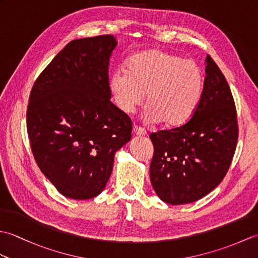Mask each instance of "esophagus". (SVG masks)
I'll use <instances>...</instances> for the list:
<instances>
[{"label": "esophagus", "mask_w": 258, "mask_h": 258, "mask_svg": "<svg viewBox=\"0 0 258 258\" xmlns=\"http://www.w3.org/2000/svg\"><path fill=\"white\" fill-rule=\"evenodd\" d=\"M133 133L135 135H138V136H145L147 134L146 131L144 128L139 127V126H136V125L133 126Z\"/></svg>", "instance_id": "34e87169"}]
</instances>
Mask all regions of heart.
I'll use <instances>...</instances> for the list:
<instances>
[{
  "label": "heart",
  "mask_w": 258,
  "mask_h": 258,
  "mask_svg": "<svg viewBox=\"0 0 258 258\" xmlns=\"http://www.w3.org/2000/svg\"><path fill=\"white\" fill-rule=\"evenodd\" d=\"M108 86L122 112H132L143 102L146 93V117L152 122L162 119L166 126H177L188 119L199 105L204 78L191 59L150 50L131 57L126 72L113 73Z\"/></svg>",
  "instance_id": "heart-1"
}]
</instances>
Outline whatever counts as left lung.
I'll use <instances>...</instances> for the list:
<instances>
[{
    "instance_id": "obj_1",
    "label": "left lung",
    "mask_w": 258,
    "mask_h": 258,
    "mask_svg": "<svg viewBox=\"0 0 258 258\" xmlns=\"http://www.w3.org/2000/svg\"><path fill=\"white\" fill-rule=\"evenodd\" d=\"M204 87L191 117L172 130L152 133L153 188L172 205L199 201L220 184L238 138L235 102L225 76L207 55Z\"/></svg>"
}]
</instances>
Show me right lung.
I'll return each instance as SVG.
<instances>
[{
  "instance_id": "1",
  "label": "right lung",
  "mask_w": 258,
  "mask_h": 258,
  "mask_svg": "<svg viewBox=\"0 0 258 258\" xmlns=\"http://www.w3.org/2000/svg\"><path fill=\"white\" fill-rule=\"evenodd\" d=\"M113 35L70 42L38 75L26 112L31 149L62 195L89 200L105 188L132 122L111 102Z\"/></svg>"
}]
</instances>
